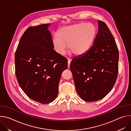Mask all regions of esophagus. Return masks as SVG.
<instances>
[{
    "label": "esophagus",
    "instance_id": "esophagus-1",
    "mask_svg": "<svg viewBox=\"0 0 131 131\" xmlns=\"http://www.w3.org/2000/svg\"><path fill=\"white\" fill-rule=\"evenodd\" d=\"M67 61H68V67L69 68L70 67V64L71 62V60L69 59H67Z\"/></svg>",
    "mask_w": 131,
    "mask_h": 131
}]
</instances>
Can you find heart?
Wrapping results in <instances>:
<instances>
[{
    "label": "heart",
    "instance_id": "obj_1",
    "mask_svg": "<svg viewBox=\"0 0 131 131\" xmlns=\"http://www.w3.org/2000/svg\"><path fill=\"white\" fill-rule=\"evenodd\" d=\"M97 34L96 26L91 23H80L62 27L53 38V48L58 54L63 55L68 50L75 55H82L91 47Z\"/></svg>",
    "mask_w": 131,
    "mask_h": 131
}]
</instances>
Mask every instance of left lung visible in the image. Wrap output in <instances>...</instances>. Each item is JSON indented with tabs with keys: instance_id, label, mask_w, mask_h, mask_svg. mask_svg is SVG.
Instances as JSON below:
<instances>
[{
	"instance_id": "left-lung-1",
	"label": "left lung",
	"mask_w": 131,
	"mask_h": 131,
	"mask_svg": "<svg viewBox=\"0 0 131 131\" xmlns=\"http://www.w3.org/2000/svg\"><path fill=\"white\" fill-rule=\"evenodd\" d=\"M99 30L91 48L74 58L70 65L78 94L84 101L95 102L113 88L118 73L119 51L106 24L98 21Z\"/></svg>"
}]
</instances>
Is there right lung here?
<instances>
[{
	"mask_svg": "<svg viewBox=\"0 0 131 131\" xmlns=\"http://www.w3.org/2000/svg\"><path fill=\"white\" fill-rule=\"evenodd\" d=\"M50 24L28 27L20 40L15 53V74L26 95L41 104L57 97L67 59L53 49L48 27Z\"/></svg>",
	"mask_w": 131,
	"mask_h": 131,
	"instance_id": "right-lung-1",
	"label": "right lung"
}]
</instances>
